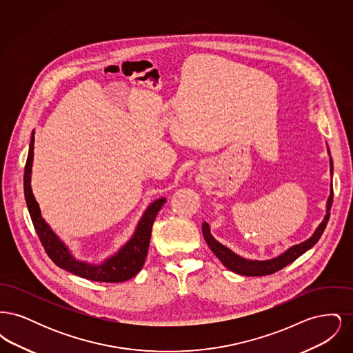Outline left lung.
I'll return each mask as SVG.
<instances>
[{
	"label": "left lung",
	"instance_id": "obj_1",
	"mask_svg": "<svg viewBox=\"0 0 353 353\" xmlns=\"http://www.w3.org/2000/svg\"><path fill=\"white\" fill-rule=\"evenodd\" d=\"M327 151L330 154V165H331V174H332L334 173V163H332V157H331L330 150H327ZM332 200H334V190H332V186H331V193H330V197L327 200V213L321 221V223L316 228V230L314 232V234L311 235L307 241H304L302 243L291 246L290 249H287L285 252H282L276 258L268 259V261L246 259V258H242L238 254L232 252L229 248L219 243V241L212 235L210 226H209L208 222L202 223V234H203V238H205L208 246L210 248V250L214 252V255L219 258L226 269L236 272V274H241V275H246V276L270 275V274H274V272L283 269L287 265L292 263L296 258H299L302 254H304L307 250H310L319 241L320 236H321L325 226H327V222L330 219V210H331V206H332Z\"/></svg>",
	"mask_w": 353,
	"mask_h": 353
}]
</instances>
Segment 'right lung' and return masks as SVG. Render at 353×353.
Returning a JSON list of instances; mask_svg holds the SVG:
<instances>
[{
    "label": "right lung",
    "mask_w": 353,
    "mask_h": 353,
    "mask_svg": "<svg viewBox=\"0 0 353 353\" xmlns=\"http://www.w3.org/2000/svg\"><path fill=\"white\" fill-rule=\"evenodd\" d=\"M33 157L34 131L32 132L28 160L25 165L23 190H25V200L33 221L34 228L41 239V243L45 248V252H48L51 261L61 269L66 270L74 275L82 276L90 281H95V282L118 283V282H125L134 278V275L143 269L148 248H150L152 225L154 222L159 210L167 201V199L161 197L152 202L143 213L132 236L119 249L118 252L105 258L101 263L98 265L79 261L75 256H72L68 246L51 230L49 223L42 219L39 205L35 200L33 190H32Z\"/></svg>",
    "instance_id": "add662e5"
}]
</instances>
